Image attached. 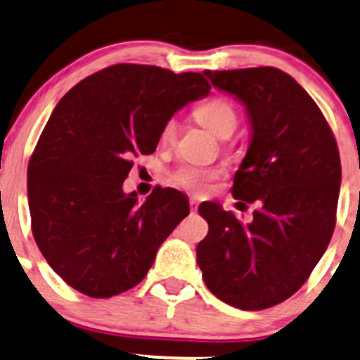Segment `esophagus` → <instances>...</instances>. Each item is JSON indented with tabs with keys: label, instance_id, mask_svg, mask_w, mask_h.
I'll list each match as a JSON object with an SVG mask.
<instances>
[{
	"label": "esophagus",
	"instance_id": "obj_1",
	"mask_svg": "<svg viewBox=\"0 0 360 360\" xmlns=\"http://www.w3.org/2000/svg\"><path fill=\"white\" fill-rule=\"evenodd\" d=\"M189 205H191V210L196 212V210H198V205H200V201H198L196 198H191V200H189Z\"/></svg>",
	"mask_w": 360,
	"mask_h": 360
}]
</instances>
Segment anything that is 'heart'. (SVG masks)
Wrapping results in <instances>:
<instances>
[{"label": "heart", "mask_w": 360, "mask_h": 360, "mask_svg": "<svg viewBox=\"0 0 360 360\" xmlns=\"http://www.w3.org/2000/svg\"><path fill=\"white\" fill-rule=\"evenodd\" d=\"M196 120L208 129L214 136L222 138L226 134H231L235 131V127L238 123V115L235 105L231 104L226 98H212V101L205 102L203 105L196 109ZM174 131H176V123L174 120L166 122V125L162 127V132H160V139L164 143H169L174 138ZM221 174V169H215V167H203L196 166V164H184V166L178 167L173 174V182L176 186L184 187L187 191H193V193H205L210 186V182L215 176Z\"/></svg>", "instance_id": "obj_1"}]
</instances>
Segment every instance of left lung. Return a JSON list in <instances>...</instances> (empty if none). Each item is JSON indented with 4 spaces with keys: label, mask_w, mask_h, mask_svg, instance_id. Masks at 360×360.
<instances>
[{
    "label": "left lung",
    "mask_w": 360,
    "mask_h": 360,
    "mask_svg": "<svg viewBox=\"0 0 360 360\" xmlns=\"http://www.w3.org/2000/svg\"><path fill=\"white\" fill-rule=\"evenodd\" d=\"M203 74L245 105L251 141L231 193L240 210L255 201L259 208L244 224L221 205H200L208 235L196 248L198 265L222 302L266 309L306 283L330 242L340 152L321 111L292 75L274 67Z\"/></svg>",
    "instance_id": "left-lung-1"
}]
</instances>
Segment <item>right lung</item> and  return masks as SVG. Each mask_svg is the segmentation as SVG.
<instances>
[{"instance_id": "obj_1", "label": "right lung", "mask_w": 360, "mask_h": 360, "mask_svg": "<svg viewBox=\"0 0 360 360\" xmlns=\"http://www.w3.org/2000/svg\"><path fill=\"white\" fill-rule=\"evenodd\" d=\"M208 94L203 74L120 63L58 102L30 159L28 203L37 245L68 286L108 299L145 279L189 200L157 187L139 203L123 180L171 116Z\"/></svg>"}]
</instances>
